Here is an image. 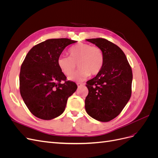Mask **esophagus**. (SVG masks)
Wrapping results in <instances>:
<instances>
[{"instance_id": "esophagus-1", "label": "esophagus", "mask_w": 158, "mask_h": 158, "mask_svg": "<svg viewBox=\"0 0 158 158\" xmlns=\"http://www.w3.org/2000/svg\"><path fill=\"white\" fill-rule=\"evenodd\" d=\"M84 85V84H82V83H77V85H78V88H80V86H82V85Z\"/></svg>"}]
</instances>
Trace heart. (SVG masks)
Returning <instances> with one entry per match:
<instances>
[{"mask_svg":"<svg viewBox=\"0 0 158 158\" xmlns=\"http://www.w3.org/2000/svg\"><path fill=\"white\" fill-rule=\"evenodd\" d=\"M69 54L70 56H60L57 60V64L62 73L69 76L74 73L77 64L80 69L69 78L70 81L80 82L90 74L96 75L103 66V52L98 46L80 43L71 47Z\"/></svg>","mask_w":158,"mask_h":158,"instance_id":"obj_1","label":"heart"}]
</instances>
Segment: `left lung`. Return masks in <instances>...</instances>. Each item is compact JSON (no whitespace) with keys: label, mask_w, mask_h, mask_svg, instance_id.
<instances>
[{"label":"left lung","mask_w":158,"mask_h":158,"mask_svg":"<svg viewBox=\"0 0 158 158\" xmlns=\"http://www.w3.org/2000/svg\"><path fill=\"white\" fill-rule=\"evenodd\" d=\"M86 41L100 47L104 64L100 73L86 82L85 109L90 117L108 122L117 117L131 96L132 72L123 51L103 38Z\"/></svg>","instance_id":"obj_1"}]
</instances>
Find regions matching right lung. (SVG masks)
I'll list each match as a JSON object with an SVG mask.
<instances>
[{"label": "right lung", "instance_id": "obj_1", "mask_svg": "<svg viewBox=\"0 0 158 158\" xmlns=\"http://www.w3.org/2000/svg\"><path fill=\"white\" fill-rule=\"evenodd\" d=\"M76 42L67 38L50 39L27 52L20 69V91L27 107L36 117L51 120L60 115L68 98L77 89L74 82L66 81L57 64L65 47Z\"/></svg>", "mask_w": 158, "mask_h": 158}]
</instances>
